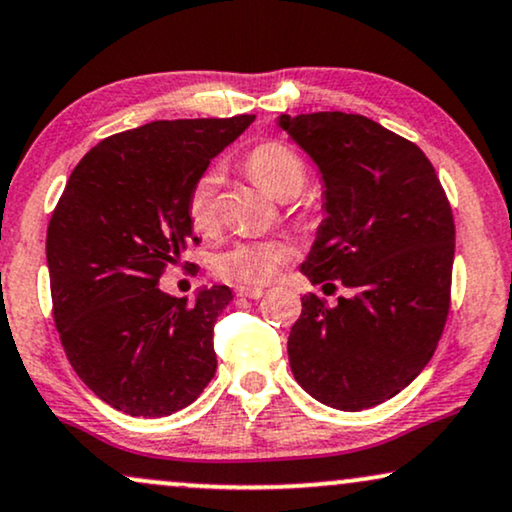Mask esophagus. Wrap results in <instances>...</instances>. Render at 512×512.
I'll return each mask as SVG.
<instances>
[{"label":"esophagus","instance_id":"obj_1","mask_svg":"<svg viewBox=\"0 0 512 512\" xmlns=\"http://www.w3.org/2000/svg\"><path fill=\"white\" fill-rule=\"evenodd\" d=\"M267 292L262 288H238V297H248V299H262Z\"/></svg>","mask_w":512,"mask_h":512}]
</instances>
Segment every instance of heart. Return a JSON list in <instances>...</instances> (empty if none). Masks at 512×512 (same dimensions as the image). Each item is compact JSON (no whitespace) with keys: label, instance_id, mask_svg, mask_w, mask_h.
<instances>
[{"label":"heart","instance_id":"b5f03b06","mask_svg":"<svg viewBox=\"0 0 512 512\" xmlns=\"http://www.w3.org/2000/svg\"><path fill=\"white\" fill-rule=\"evenodd\" d=\"M245 170L257 185L276 199L288 201L290 213L304 210L302 192L309 182V163L299 149L288 142L269 140L250 149ZM222 170L213 166L196 177L187 194V220L201 236H213L222 217ZM292 260V248L281 238H255L236 241L220 250L213 260L215 274L224 281L241 285H267L278 278Z\"/></svg>","mask_w":512,"mask_h":512}]
</instances>
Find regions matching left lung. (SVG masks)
Instances as JSON below:
<instances>
[{"label":"left lung","instance_id":"left-lung-1","mask_svg":"<svg viewBox=\"0 0 512 512\" xmlns=\"http://www.w3.org/2000/svg\"><path fill=\"white\" fill-rule=\"evenodd\" d=\"M281 126L318 163L327 217L302 264L316 292L288 339L297 384L335 410L400 393L433 358L452 304L454 215L433 163L363 114L313 112Z\"/></svg>","mask_w":512,"mask_h":512}]
</instances>
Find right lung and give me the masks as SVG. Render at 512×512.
<instances>
[{
    "label": "right lung",
    "mask_w": 512,
    "mask_h": 512,
    "mask_svg": "<svg viewBox=\"0 0 512 512\" xmlns=\"http://www.w3.org/2000/svg\"><path fill=\"white\" fill-rule=\"evenodd\" d=\"M255 114L152 121L109 135L72 170L46 231L53 320L79 379L119 412L168 417L217 370L213 330L231 290L194 304L159 278L199 243L187 194Z\"/></svg>",
    "instance_id": "right-lung-1"
}]
</instances>
